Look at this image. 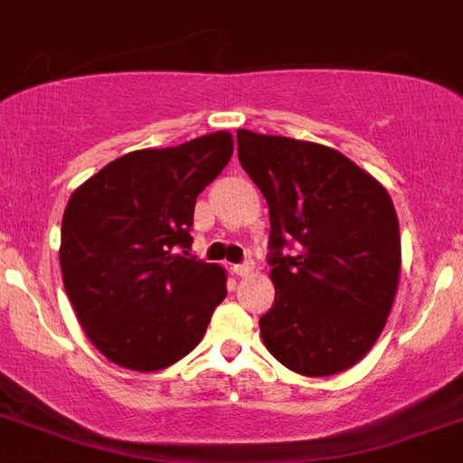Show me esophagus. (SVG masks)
<instances>
[{
  "label": "esophagus",
  "instance_id": "esophagus-1",
  "mask_svg": "<svg viewBox=\"0 0 463 463\" xmlns=\"http://www.w3.org/2000/svg\"><path fill=\"white\" fill-rule=\"evenodd\" d=\"M252 271H255V262H252V260H246L243 264H234V274L239 276V279H246Z\"/></svg>",
  "mask_w": 463,
  "mask_h": 463
}]
</instances>
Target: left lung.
Listing matches in <instances>:
<instances>
[{
	"instance_id": "obj_1",
	"label": "left lung",
	"mask_w": 463,
	"mask_h": 463,
	"mask_svg": "<svg viewBox=\"0 0 463 463\" xmlns=\"http://www.w3.org/2000/svg\"><path fill=\"white\" fill-rule=\"evenodd\" d=\"M239 161L269 205L276 298L260 335L276 361L330 377L363 361L401 280V229L377 177L318 142L236 130ZM288 240L298 250L279 252Z\"/></svg>"
}]
</instances>
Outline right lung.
I'll list each match as a JSON object with an SVG mask.
<instances>
[{"mask_svg":"<svg viewBox=\"0 0 463 463\" xmlns=\"http://www.w3.org/2000/svg\"><path fill=\"white\" fill-rule=\"evenodd\" d=\"M232 154L229 130L177 147L136 149L67 201L62 283L90 345L114 365L136 373L173 365L199 345L227 298V271L184 255L196 196Z\"/></svg>","mask_w":463,"mask_h":463,"instance_id":"obj_1","label":"right lung"}]
</instances>
